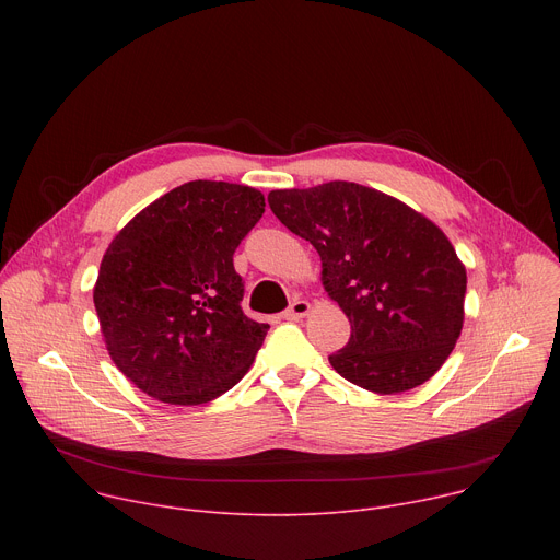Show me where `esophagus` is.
Listing matches in <instances>:
<instances>
[{
	"mask_svg": "<svg viewBox=\"0 0 560 560\" xmlns=\"http://www.w3.org/2000/svg\"><path fill=\"white\" fill-rule=\"evenodd\" d=\"M310 312V303L305 299H296L285 312L283 318H303Z\"/></svg>",
	"mask_w": 560,
	"mask_h": 560,
	"instance_id": "obj_1",
	"label": "esophagus"
}]
</instances>
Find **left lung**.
I'll return each instance as SVG.
<instances>
[{
    "mask_svg": "<svg viewBox=\"0 0 560 560\" xmlns=\"http://www.w3.org/2000/svg\"><path fill=\"white\" fill-rule=\"evenodd\" d=\"M277 219L314 246L322 281L352 326L332 368L376 392H408L447 361L463 330L467 275L445 232L352 182L272 190Z\"/></svg>",
    "mask_w": 560,
    "mask_h": 560,
    "instance_id": "8db88e82",
    "label": "left lung"
}]
</instances>
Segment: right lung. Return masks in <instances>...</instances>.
<instances>
[{
	"instance_id": "add662e5",
	"label": "right lung",
	"mask_w": 560,
	"mask_h": 560,
	"mask_svg": "<svg viewBox=\"0 0 560 560\" xmlns=\"http://www.w3.org/2000/svg\"><path fill=\"white\" fill-rule=\"evenodd\" d=\"M264 210L250 186L188 182L110 242L93 290L106 350L156 401L208 404L250 370L270 326L244 314L232 255Z\"/></svg>"
}]
</instances>
